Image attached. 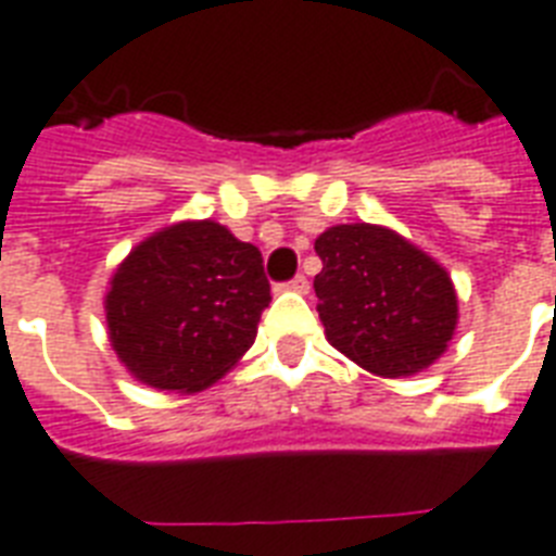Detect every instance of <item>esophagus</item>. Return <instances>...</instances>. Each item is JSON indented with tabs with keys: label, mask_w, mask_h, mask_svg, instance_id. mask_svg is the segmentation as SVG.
I'll return each instance as SVG.
<instances>
[{
	"label": "esophagus",
	"mask_w": 556,
	"mask_h": 556,
	"mask_svg": "<svg viewBox=\"0 0 556 556\" xmlns=\"http://www.w3.org/2000/svg\"><path fill=\"white\" fill-rule=\"evenodd\" d=\"M286 288H291V291H300V294H306V291H308V279L303 277V274H296L294 279H288Z\"/></svg>",
	"instance_id": "obj_1"
}]
</instances>
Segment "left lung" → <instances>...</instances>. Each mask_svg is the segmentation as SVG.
<instances>
[{
  "label": "left lung",
  "mask_w": 556,
  "mask_h": 556,
  "mask_svg": "<svg viewBox=\"0 0 556 556\" xmlns=\"http://www.w3.org/2000/svg\"><path fill=\"white\" fill-rule=\"evenodd\" d=\"M315 250L326 338L364 370L400 379L443 355L457 324L455 286L438 262L376 224H338Z\"/></svg>",
  "instance_id": "1"
}]
</instances>
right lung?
Instances as JSON below:
<instances>
[{"mask_svg": "<svg viewBox=\"0 0 556 556\" xmlns=\"http://www.w3.org/2000/svg\"><path fill=\"white\" fill-rule=\"evenodd\" d=\"M270 286L260 248L215 222H184L130 250L108 291L110 344L160 391L222 379L256 338Z\"/></svg>", "mask_w": 556, "mask_h": 556, "instance_id": "right-lung-1", "label": "right lung"}]
</instances>
